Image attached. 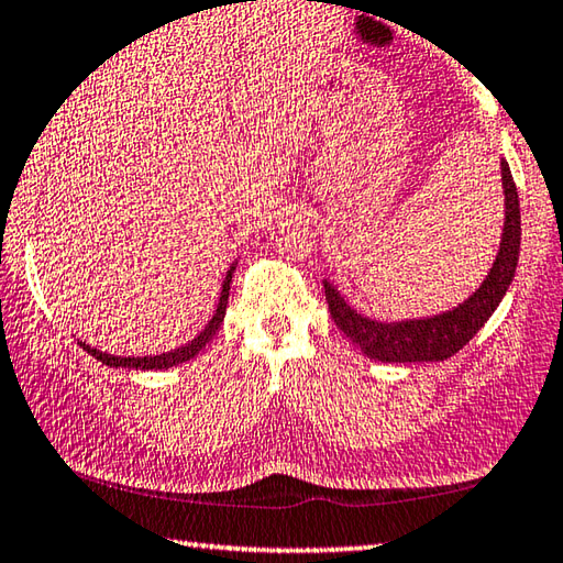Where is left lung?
I'll return each mask as SVG.
<instances>
[{
  "instance_id": "obj_1",
  "label": "left lung",
  "mask_w": 563,
  "mask_h": 563,
  "mask_svg": "<svg viewBox=\"0 0 563 563\" xmlns=\"http://www.w3.org/2000/svg\"><path fill=\"white\" fill-rule=\"evenodd\" d=\"M503 169V194H505V227L495 263L479 288L455 308L431 317H413V320H372L356 312L340 295V290L324 278V295L330 305L334 324L360 346V350L376 362L404 364V362H443L473 340L489 314L515 280L519 261V241H522V219H519V197L509 172L507 159H499Z\"/></svg>"
}]
</instances>
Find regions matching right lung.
I'll return each instance as SVG.
<instances>
[{
    "instance_id": "add662e5",
    "label": "right lung",
    "mask_w": 563,
    "mask_h": 563,
    "mask_svg": "<svg viewBox=\"0 0 563 563\" xmlns=\"http://www.w3.org/2000/svg\"><path fill=\"white\" fill-rule=\"evenodd\" d=\"M236 263L239 261H233L231 263V268L227 271V278H223V285H221V295H219V305H217V310H213V314H211V320H209V324L203 327V330L194 336V340L189 342V344H184V346H179V350H172V352H162V354H157V356H115V354H108V352H100V350H96V346H90V344H86V342H78L80 346H84V350L90 354V356H96L98 362H103L106 366H112V369H142V372H147V369H172V366H177V364H184V362H189V360H194V356H197L203 346H207L209 342H211V336L219 332V327H221V322H223V314H227V305H229V290H231V278H233V271H236Z\"/></svg>"
}]
</instances>
